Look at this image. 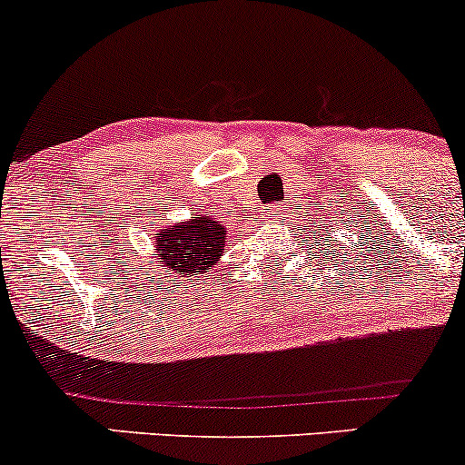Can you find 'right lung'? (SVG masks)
Returning a JSON list of instances; mask_svg holds the SVG:
<instances>
[{
    "label": "right lung",
    "instance_id": "right-lung-1",
    "mask_svg": "<svg viewBox=\"0 0 465 465\" xmlns=\"http://www.w3.org/2000/svg\"><path fill=\"white\" fill-rule=\"evenodd\" d=\"M227 242L224 224L209 213L192 216L187 223L167 224L154 233V260L174 278H187L192 282L201 273H207L221 258Z\"/></svg>",
    "mask_w": 465,
    "mask_h": 465
}]
</instances>
